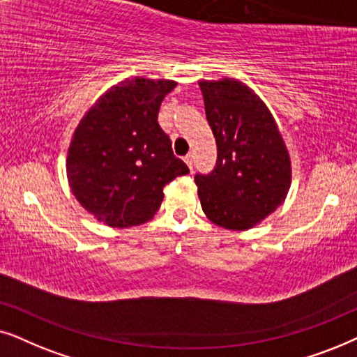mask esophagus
I'll return each mask as SVG.
<instances>
[{
  "label": "esophagus",
  "mask_w": 357,
  "mask_h": 357,
  "mask_svg": "<svg viewBox=\"0 0 357 357\" xmlns=\"http://www.w3.org/2000/svg\"><path fill=\"white\" fill-rule=\"evenodd\" d=\"M184 161H186V165L189 166V168L192 169V163H194V156L191 153H188L186 156H184Z\"/></svg>",
  "instance_id": "esophagus-1"
}]
</instances>
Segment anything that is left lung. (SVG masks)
<instances>
[{"label":"left lung","mask_w":357,"mask_h":357,"mask_svg":"<svg viewBox=\"0 0 357 357\" xmlns=\"http://www.w3.org/2000/svg\"><path fill=\"white\" fill-rule=\"evenodd\" d=\"M207 122L217 144L211 173L194 181L213 223L246 230L281 206L291 186V160L273 116L243 83H201Z\"/></svg>","instance_id":"left-lung-1"}]
</instances>
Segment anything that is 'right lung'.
<instances>
[{
  "mask_svg": "<svg viewBox=\"0 0 357 357\" xmlns=\"http://www.w3.org/2000/svg\"><path fill=\"white\" fill-rule=\"evenodd\" d=\"M174 82L126 79L89 109L68 149L71 192L109 227L140 225L155 215L163 188L189 173L158 123Z\"/></svg>",
  "mask_w": 357,
  "mask_h": 357,
  "instance_id": "right-lung-1",
  "label": "right lung"
}]
</instances>
